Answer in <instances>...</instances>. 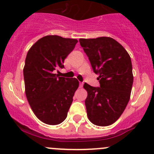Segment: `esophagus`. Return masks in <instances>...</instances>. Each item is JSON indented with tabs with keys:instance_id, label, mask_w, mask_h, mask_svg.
Wrapping results in <instances>:
<instances>
[{
	"instance_id": "esophagus-1",
	"label": "esophagus",
	"mask_w": 154,
	"mask_h": 154,
	"mask_svg": "<svg viewBox=\"0 0 154 154\" xmlns=\"http://www.w3.org/2000/svg\"><path fill=\"white\" fill-rule=\"evenodd\" d=\"M83 86V83H80V88H82Z\"/></svg>"
}]
</instances>
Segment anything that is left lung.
I'll return each mask as SVG.
<instances>
[{
	"instance_id": "left-lung-1",
	"label": "left lung",
	"mask_w": 154,
	"mask_h": 154,
	"mask_svg": "<svg viewBox=\"0 0 154 154\" xmlns=\"http://www.w3.org/2000/svg\"><path fill=\"white\" fill-rule=\"evenodd\" d=\"M100 87L86 83L87 116L97 126L111 125L120 118L130 100L133 83L131 59L125 48L110 37L80 38Z\"/></svg>"
}]
</instances>
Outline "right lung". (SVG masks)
I'll return each instance as SVG.
<instances>
[{
  "instance_id": "1",
  "label": "right lung",
  "mask_w": 154,
  "mask_h": 154,
  "mask_svg": "<svg viewBox=\"0 0 154 154\" xmlns=\"http://www.w3.org/2000/svg\"><path fill=\"white\" fill-rule=\"evenodd\" d=\"M77 40L59 35L38 39L27 52L24 70L25 94L32 112L43 123L57 125L66 119L79 86L76 78L55 74L64 68V60Z\"/></svg>"
}]
</instances>
